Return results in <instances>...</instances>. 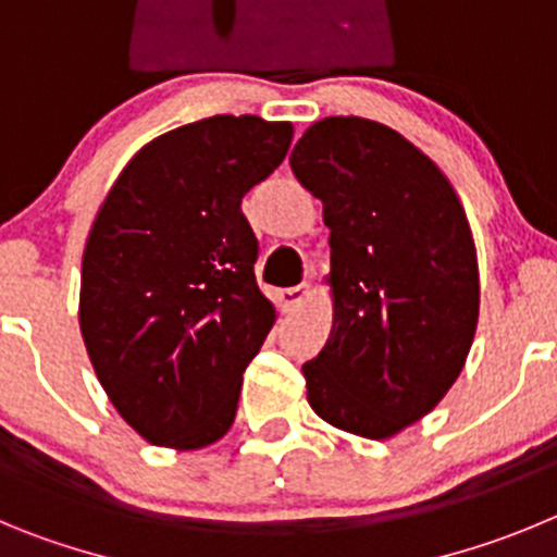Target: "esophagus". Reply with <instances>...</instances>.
<instances>
[{"label":"esophagus","instance_id":"obj_1","mask_svg":"<svg viewBox=\"0 0 557 557\" xmlns=\"http://www.w3.org/2000/svg\"><path fill=\"white\" fill-rule=\"evenodd\" d=\"M310 297V288L308 285H297V288H285L280 290V302H283L285 310H297L302 308L305 299Z\"/></svg>","mask_w":557,"mask_h":557}]
</instances>
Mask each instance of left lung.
Returning <instances> with one entry per match:
<instances>
[{
  "instance_id": "left-lung-1",
  "label": "left lung",
  "mask_w": 557,
  "mask_h": 557,
  "mask_svg": "<svg viewBox=\"0 0 557 557\" xmlns=\"http://www.w3.org/2000/svg\"><path fill=\"white\" fill-rule=\"evenodd\" d=\"M290 169L330 227L333 330L302 366L308 403L344 433L391 438L463 372L480 315L472 227L447 174L380 122L310 124Z\"/></svg>"
}]
</instances>
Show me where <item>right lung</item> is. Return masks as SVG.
<instances>
[{
    "mask_svg": "<svg viewBox=\"0 0 557 557\" xmlns=\"http://www.w3.org/2000/svg\"><path fill=\"white\" fill-rule=\"evenodd\" d=\"M290 135L260 116L169 129L129 158L94 219L79 333L113 408L149 444L202 449L233 428L244 369L277 319L255 283L242 199Z\"/></svg>",
    "mask_w": 557,
    "mask_h": 557,
    "instance_id": "1",
    "label": "right lung"
}]
</instances>
